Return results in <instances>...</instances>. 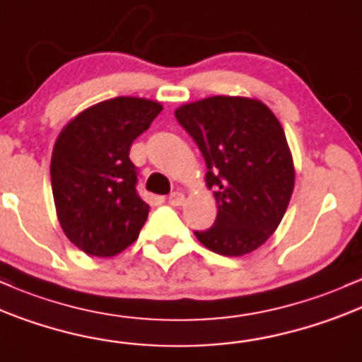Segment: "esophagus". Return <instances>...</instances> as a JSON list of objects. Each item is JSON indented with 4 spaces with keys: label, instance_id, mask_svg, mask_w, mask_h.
Here are the masks:
<instances>
[{
    "label": "esophagus",
    "instance_id": "34e87169",
    "mask_svg": "<svg viewBox=\"0 0 362 362\" xmlns=\"http://www.w3.org/2000/svg\"><path fill=\"white\" fill-rule=\"evenodd\" d=\"M169 203L173 206H180V205H182V203H185V194H182L181 192H174V193H170L169 194Z\"/></svg>",
    "mask_w": 362,
    "mask_h": 362
}]
</instances>
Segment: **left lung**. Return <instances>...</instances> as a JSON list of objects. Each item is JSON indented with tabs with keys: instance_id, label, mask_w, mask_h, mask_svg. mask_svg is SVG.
Masks as SVG:
<instances>
[{
	"instance_id": "left-lung-1",
	"label": "left lung",
	"mask_w": 362,
	"mask_h": 362,
	"mask_svg": "<svg viewBox=\"0 0 362 362\" xmlns=\"http://www.w3.org/2000/svg\"><path fill=\"white\" fill-rule=\"evenodd\" d=\"M174 115L197 141L217 200L214 226L197 230V239L224 257L258 250L279 227L294 189L282 124L262 100L247 97H206Z\"/></svg>"
}]
</instances>
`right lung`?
I'll return each mask as SVG.
<instances>
[{
    "instance_id": "1",
    "label": "right lung",
    "mask_w": 362,
    "mask_h": 362,
    "mask_svg": "<svg viewBox=\"0 0 362 362\" xmlns=\"http://www.w3.org/2000/svg\"><path fill=\"white\" fill-rule=\"evenodd\" d=\"M162 111L156 100L115 97L61 129L51 157L56 214L66 238L90 257H116L136 241L150 206L136 193L129 147Z\"/></svg>"
}]
</instances>
